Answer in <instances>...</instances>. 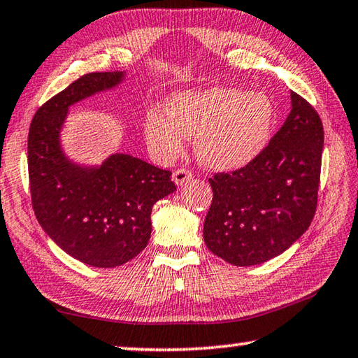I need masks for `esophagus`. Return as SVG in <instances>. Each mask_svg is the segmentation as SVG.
<instances>
[{
    "mask_svg": "<svg viewBox=\"0 0 358 358\" xmlns=\"http://www.w3.org/2000/svg\"><path fill=\"white\" fill-rule=\"evenodd\" d=\"M192 177L194 175L191 171H187V169H178V171L173 172L172 180L177 186H183L185 183H187V181H191Z\"/></svg>",
    "mask_w": 358,
    "mask_h": 358,
    "instance_id": "obj_1",
    "label": "esophagus"
}]
</instances>
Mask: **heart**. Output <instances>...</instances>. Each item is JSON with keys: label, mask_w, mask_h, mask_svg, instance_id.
I'll return each instance as SVG.
<instances>
[{"label": "heart", "mask_w": 358, "mask_h": 358, "mask_svg": "<svg viewBox=\"0 0 358 358\" xmlns=\"http://www.w3.org/2000/svg\"><path fill=\"white\" fill-rule=\"evenodd\" d=\"M166 113H148L150 148L162 159H175L185 148V137L196 138L199 161L216 172L252 164L268 145L276 117L265 93L224 87L173 93Z\"/></svg>", "instance_id": "b5f03b06"}]
</instances>
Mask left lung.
<instances>
[{"label":"left lung","instance_id":"8db88e82","mask_svg":"<svg viewBox=\"0 0 358 358\" xmlns=\"http://www.w3.org/2000/svg\"><path fill=\"white\" fill-rule=\"evenodd\" d=\"M290 107L281 129L252 164L208 180L213 202L203 240L232 265H259L280 256L306 232L316 213L322 121L294 92Z\"/></svg>","mask_w":358,"mask_h":358}]
</instances>
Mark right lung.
<instances>
[{"label": "right lung", "instance_id": "right-lung-1", "mask_svg": "<svg viewBox=\"0 0 358 358\" xmlns=\"http://www.w3.org/2000/svg\"><path fill=\"white\" fill-rule=\"evenodd\" d=\"M124 80L126 71L80 77L36 112L28 134L29 189L41 227L71 257L99 268L123 265L145 250L153 205L175 191L171 172L132 155L85 164L64 151L69 108Z\"/></svg>", "mask_w": 358, "mask_h": 358}]
</instances>
